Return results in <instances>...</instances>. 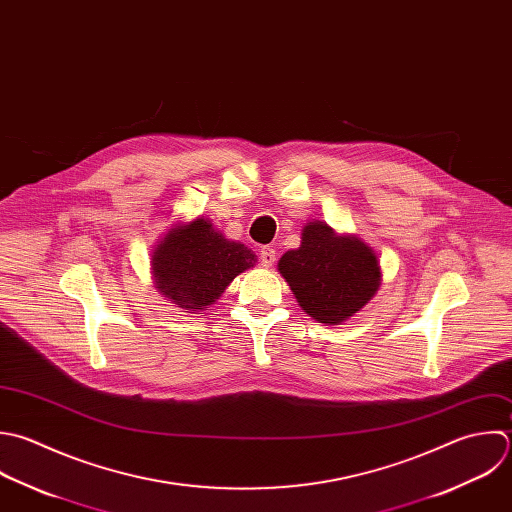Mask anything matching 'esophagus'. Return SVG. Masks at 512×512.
Instances as JSON below:
<instances>
[{"mask_svg": "<svg viewBox=\"0 0 512 512\" xmlns=\"http://www.w3.org/2000/svg\"><path fill=\"white\" fill-rule=\"evenodd\" d=\"M275 259H277L275 249H271V247H263V249H261V265H263V267H267V269L273 267Z\"/></svg>", "mask_w": 512, "mask_h": 512, "instance_id": "1", "label": "esophagus"}]
</instances>
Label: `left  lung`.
I'll list each match as a JSON object with an SVG mask.
<instances>
[{
  "mask_svg": "<svg viewBox=\"0 0 512 512\" xmlns=\"http://www.w3.org/2000/svg\"><path fill=\"white\" fill-rule=\"evenodd\" d=\"M277 269L299 307L325 325L349 321L375 297L383 279L373 247L323 221L303 227L301 245L287 251Z\"/></svg>",
  "mask_w": 512,
  "mask_h": 512,
  "instance_id": "obj_1",
  "label": "left lung"
}]
</instances>
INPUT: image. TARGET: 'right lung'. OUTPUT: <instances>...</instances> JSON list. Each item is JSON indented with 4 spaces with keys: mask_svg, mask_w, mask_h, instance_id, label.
Segmentation results:
<instances>
[{
    "mask_svg": "<svg viewBox=\"0 0 512 512\" xmlns=\"http://www.w3.org/2000/svg\"><path fill=\"white\" fill-rule=\"evenodd\" d=\"M255 263L251 249L225 239L205 217L173 223L151 249L155 289L185 313L211 307Z\"/></svg>",
    "mask_w": 512,
    "mask_h": 512,
    "instance_id": "add662e5",
    "label": "right lung"
}]
</instances>
